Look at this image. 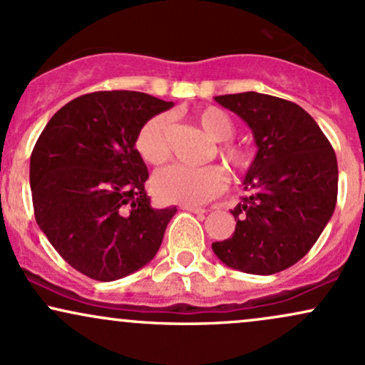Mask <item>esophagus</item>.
Segmentation results:
<instances>
[{
  "label": "esophagus",
  "instance_id": "1",
  "mask_svg": "<svg viewBox=\"0 0 365 365\" xmlns=\"http://www.w3.org/2000/svg\"><path fill=\"white\" fill-rule=\"evenodd\" d=\"M182 209H183V211H188V212H195V215H204V212H206V209L192 206V204H182Z\"/></svg>",
  "mask_w": 365,
  "mask_h": 365
}]
</instances>
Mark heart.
I'll return each mask as SVG.
<instances>
[{
	"mask_svg": "<svg viewBox=\"0 0 365 365\" xmlns=\"http://www.w3.org/2000/svg\"><path fill=\"white\" fill-rule=\"evenodd\" d=\"M197 121L207 133L209 139L216 140L215 154L226 163L230 170L242 173L250 166L252 156L244 145L230 140L235 132L232 116L217 106H206L197 111ZM168 130L170 116H153L142 125L135 139V148L144 161L150 165H163L168 159ZM212 150L209 153V156ZM226 185L223 170L216 165L187 166L173 165L158 171L153 178V190L158 199L165 202L202 204L220 194Z\"/></svg>",
	"mask_w": 365,
	"mask_h": 365,
	"instance_id": "1",
	"label": "heart"
}]
</instances>
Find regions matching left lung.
I'll list each match as a JSON object with an SVG mask.
<instances>
[{
    "mask_svg": "<svg viewBox=\"0 0 365 365\" xmlns=\"http://www.w3.org/2000/svg\"><path fill=\"white\" fill-rule=\"evenodd\" d=\"M252 130L257 145L244 178L250 194L232 209L235 233L215 242L221 262L274 274L299 262L336 206L338 163L316 120L299 104L259 92L216 96Z\"/></svg>",
    "mask_w": 365,
    "mask_h": 365,
    "instance_id": "left-lung-1",
    "label": "left lung"
}]
</instances>
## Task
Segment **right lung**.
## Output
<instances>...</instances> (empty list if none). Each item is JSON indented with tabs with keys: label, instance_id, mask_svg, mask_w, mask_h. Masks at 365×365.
I'll return each instance as SVG.
<instances>
[{
	"label": "right lung",
	"instance_id": "right-lung-1",
	"mask_svg": "<svg viewBox=\"0 0 365 365\" xmlns=\"http://www.w3.org/2000/svg\"><path fill=\"white\" fill-rule=\"evenodd\" d=\"M173 103L135 91H101L66 103L31 154L39 228L70 266L115 282L153 261L177 207L154 209L148 166L135 149L142 125Z\"/></svg>",
	"mask_w": 365,
	"mask_h": 365
}]
</instances>
